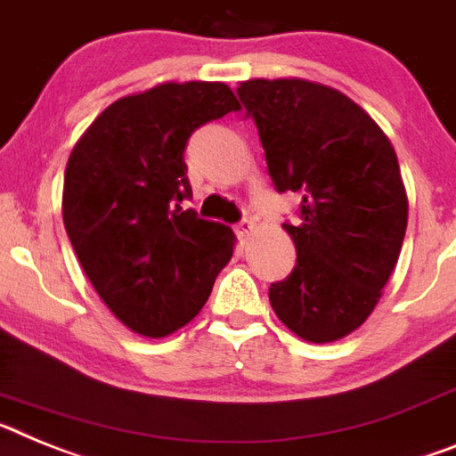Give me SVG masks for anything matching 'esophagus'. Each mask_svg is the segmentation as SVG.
I'll return each instance as SVG.
<instances>
[{
	"label": "esophagus",
	"mask_w": 456,
	"mask_h": 456,
	"mask_svg": "<svg viewBox=\"0 0 456 456\" xmlns=\"http://www.w3.org/2000/svg\"><path fill=\"white\" fill-rule=\"evenodd\" d=\"M233 232H236V236H239L240 240H248L252 236V232H255V223H252L250 217H243V220L233 227Z\"/></svg>",
	"instance_id": "obj_1"
}]
</instances>
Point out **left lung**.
I'll use <instances>...</instances> for the list:
<instances>
[{"mask_svg":"<svg viewBox=\"0 0 456 456\" xmlns=\"http://www.w3.org/2000/svg\"><path fill=\"white\" fill-rule=\"evenodd\" d=\"M277 192L300 197L284 223L296 266L268 298L277 319L307 342L354 332L381 298L402 250L409 204L393 144L338 89L307 80L243 82Z\"/></svg>","mask_w":456,"mask_h":456,"instance_id":"1","label":"left lung"}]
</instances>
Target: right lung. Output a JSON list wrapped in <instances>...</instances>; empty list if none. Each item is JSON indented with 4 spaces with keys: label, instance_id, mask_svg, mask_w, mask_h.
Instances as JSON below:
<instances>
[{
    "label": "right lung",
    "instance_id": "add662e5",
    "mask_svg": "<svg viewBox=\"0 0 456 456\" xmlns=\"http://www.w3.org/2000/svg\"><path fill=\"white\" fill-rule=\"evenodd\" d=\"M239 108L223 82H167L112 102L70 153L66 233L102 303L130 330H179L232 259V229L183 208L192 197L183 153L200 126Z\"/></svg>",
    "mask_w": 456,
    "mask_h": 456
}]
</instances>
